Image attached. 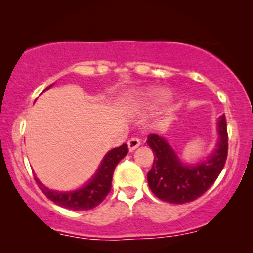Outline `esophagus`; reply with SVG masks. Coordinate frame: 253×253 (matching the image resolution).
<instances>
[{
  "mask_svg": "<svg viewBox=\"0 0 253 253\" xmlns=\"http://www.w3.org/2000/svg\"><path fill=\"white\" fill-rule=\"evenodd\" d=\"M140 145V140L138 138H131V139L127 141V147H129L130 152H133L136 148Z\"/></svg>",
  "mask_w": 253,
  "mask_h": 253,
  "instance_id": "obj_1",
  "label": "esophagus"
}]
</instances>
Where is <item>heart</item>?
Segmentation results:
<instances>
[{
    "mask_svg": "<svg viewBox=\"0 0 253 253\" xmlns=\"http://www.w3.org/2000/svg\"><path fill=\"white\" fill-rule=\"evenodd\" d=\"M169 98H170V93L167 89H152V91L144 93L141 100H143L144 105L154 107L167 101Z\"/></svg>",
    "mask_w": 253,
    "mask_h": 253,
    "instance_id": "obj_1",
    "label": "heart"
}]
</instances>
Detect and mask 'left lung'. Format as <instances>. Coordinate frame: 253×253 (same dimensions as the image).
Here are the masks:
<instances>
[{"instance_id":"obj_1","label":"left lung","mask_w":253,"mask_h":253,"mask_svg":"<svg viewBox=\"0 0 253 253\" xmlns=\"http://www.w3.org/2000/svg\"><path fill=\"white\" fill-rule=\"evenodd\" d=\"M217 134L216 146L212 153L192 165L183 162L164 137L150 134L146 143L153 151L154 160L147 174V182L152 192L170 204L190 203L204 195L226 164L228 134L224 115L217 121Z\"/></svg>"}]
</instances>
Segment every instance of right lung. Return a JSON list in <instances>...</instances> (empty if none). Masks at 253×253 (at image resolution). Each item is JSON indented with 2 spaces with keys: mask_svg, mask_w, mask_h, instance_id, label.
Wrapping results in <instances>:
<instances>
[{
  "mask_svg": "<svg viewBox=\"0 0 253 253\" xmlns=\"http://www.w3.org/2000/svg\"><path fill=\"white\" fill-rule=\"evenodd\" d=\"M53 84L46 89L50 88ZM44 89V91H46ZM127 154V145L113 148L103 157L98 170L89 178V181L82 188L72 190V191H57V190L48 189L43 185L37 176H34L38 186L43 195L50 199L56 205L72 211H86L94 209L100 203L103 202L112 188L113 174L116 166Z\"/></svg>",
  "mask_w": 253,
  "mask_h": 253,
  "instance_id": "add662e5",
  "label": "right lung"
}]
</instances>
